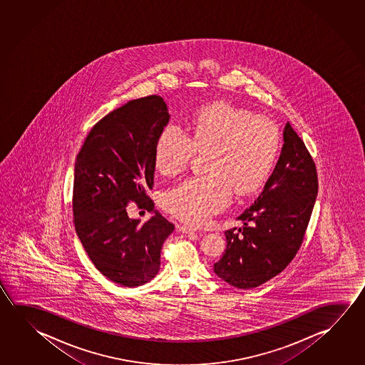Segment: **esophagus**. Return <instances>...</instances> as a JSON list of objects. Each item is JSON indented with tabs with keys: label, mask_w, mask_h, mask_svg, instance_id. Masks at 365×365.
<instances>
[{
	"label": "esophagus",
	"mask_w": 365,
	"mask_h": 365,
	"mask_svg": "<svg viewBox=\"0 0 365 365\" xmlns=\"http://www.w3.org/2000/svg\"><path fill=\"white\" fill-rule=\"evenodd\" d=\"M180 232L182 233H193V232H196V229L195 227H188V225H180Z\"/></svg>",
	"instance_id": "obj_1"
}]
</instances>
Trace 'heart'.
Wrapping results in <instances>:
<instances>
[{"label":"heart","instance_id":"obj_1","mask_svg":"<svg viewBox=\"0 0 365 365\" xmlns=\"http://www.w3.org/2000/svg\"><path fill=\"white\" fill-rule=\"evenodd\" d=\"M185 132L165 125L156 140L154 162L162 173L185 169L196 151L209 150L207 174L180 180L165 191L163 206L192 225H202L232 202L233 191L248 196L269 180L280 154L279 128L256 114L217 103L193 114Z\"/></svg>","mask_w":365,"mask_h":365}]
</instances>
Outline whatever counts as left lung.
Wrapping results in <instances>:
<instances>
[{
  "label": "left lung",
  "instance_id": "8db88e82",
  "mask_svg": "<svg viewBox=\"0 0 365 365\" xmlns=\"http://www.w3.org/2000/svg\"><path fill=\"white\" fill-rule=\"evenodd\" d=\"M318 192L316 164L287 122L275 169L257 200L225 232L227 250L214 271L227 284L252 289L279 275L304 240Z\"/></svg>",
  "mask_w": 365,
  "mask_h": 365
}]
</instances>
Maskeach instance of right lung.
Returning <instances> with one entry per match:
<instances>
[{"instance_id": "add662e5", "label": "right lung", "mask_w": 365, "mask_h": 365, "mask_svg": "<svg viewBox=\"0 0 365 365\" xmlns=\"http://www.w3.org/2000/svg\"><path fill=\"white\" fill-rule=\"evenodd\" d=\"M169 117L162 96L125 103L93 125L76 156V233L96 269L122 287H138L155 277L163 243L174 230L148 195L154 185L156 140ZM130 202L154 210L155 216L145 225L130 220Z\"/></svg>"}]
</instances>
